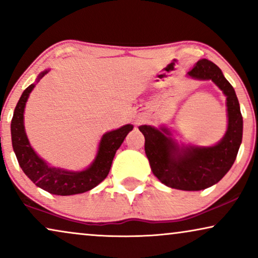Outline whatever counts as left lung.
Here are the masks:
<instances>
[{
	"label": "left lung",
	"mask_w": 258,
	"mask_h": 258,
	"mask_svg": "<svg viewBox=\"0 0 258 258\" xmlns=\"http://www.w3.org/2000/svg\"><path fill=\"white\" fill-rule=\"evenodd\" d=\"M197 80H211L227 96L228 130L214 147L182 148L172 141L165 128L157 130L149 125L139 126L144 135L147 157L154 175L174 189L195 191L216 184L227 174L237 156L242 143L243 118L234 88L221 69L203 58L188 73Z\"/></svg>",
	"instance_id": "left-lung-1"
}]
</instances>
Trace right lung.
<instances>
[{
	"mask_svg": "<svg viewBox=\"0 0 258 258\" xmlns=\"http://www.w3.org/2000/svg\"><path fill=\"white\" fill-rule=\"evenodd\" d=\"M47 73L40 74L37 80L42 79ZM34 87V84H30L23 91L20 101L17 102L12 119V142L20 167L35 184L54 195H75L95 188L108 176L116 150L121 147L130 130H133V125H123L122 128L103 135L98 147L97 156L94 163L86 170L75 172L49 167L35 154L24 132V107Z\"/></svg>",
	"mask_w": 258,
	"mask_h": 258,
	"instance_id": "add662e5",
	"label": "right lung"
}]
</instances>
